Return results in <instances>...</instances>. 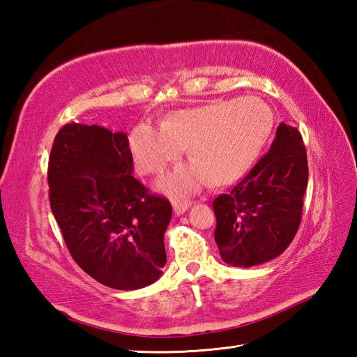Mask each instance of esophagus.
<instances>
[{
  "label": "esophagus",
  "mask_w": 357,
  "mask_h": 357,
  "mask_svg": "<svg viewBox=\"0 0 357 357\" xmlns=\"http://www.w3.org/2000/svg\"><path fill=\"white\" fill-rule=\"evenodd\" d=\"M192 206V202L190 201H174L173 202V210H174V215L176 216H179V215H183L184 211Z\"/></svg>",
  "instance_id": "obj_1"
}]
</instances>
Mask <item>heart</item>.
Listing matches in <instances>:
<instances>
[{"instance_id":"b5f03b06","label":"heart","mask_w":357,"mask_h":357,"mask_svg":"<svg viewBox=\"0 0 357 357\" xmlns=\"http://www.w3.org/2000/svg\"><path fill=\"white\" fill-rule=\"evenodd\" d=\"M273 126L268 105L259 98L244 96L178 110L162 127L139 124L130 135V149L138 169L156 174L188 147L193 164L178 167L161 181L167 193L185 195L206 179L225 185L244 176L270 138Z\"/></svg>"}]
</instances>
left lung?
Here are the masks:
<instances>
[{
  "instance_id": "1",
  "label": "left lung",
  "mask_w": 357,
  "mask_h": 357,
  "mask_svg": "<svg viewBox=\"0 0 357 357\" xmlns=\"http://www.w3.org/2000/svg\"><path fill=\"white\" fill-rule=\"evenodd\" d=\"M308 184L298 128L280 124L270 150L229 193L215 198V241L222 261L253 267L275 259L298 233Z\"/></svg>"
}]
</instances>
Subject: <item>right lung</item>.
<instances>
[{
    "label": "right lung",
    "mask_w": 357,
    "mask_h": 357,
    "mask_svg": "<svg viewBox=\"0 0 357 357\" xmlns=\"http://www.w3.org/2000/svg\"><path fill=\"white\" fill-rule=\"evenodd\" d=\"M132 170L127 135L100 126H63L49 156L50 208L67 250L89 276L116 290L153 284L167 261L172 204L149 193Z\"/></svg>",
    "instance_id": "add662e5"
}]
</instances>
